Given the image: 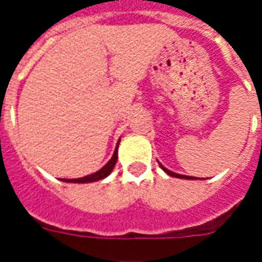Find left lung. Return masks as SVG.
<instances>
[{"instance_id":"left-lung-1","label":"left lung","mask_w":262,"mask_h":262,"mask_svg":"<svg viewBox=\"0 0 262 262\" xmlns=\"http://www.w3.org/2000/svg\"><path fill=\"white\" fill-rule=\"evenodd\" d=\"M160 167H161V168H163V170H164L165 172H167V174H168V176H171V177H176V178H184V180H196L195 177L181 176V174H177V172H172V171L167 170V168H165V167H163V165H161V164H160Z\"/></svg>"}]
</instances>
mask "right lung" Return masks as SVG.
<instances>
[{"label":"right lung","mask_w":262,"mask_h":262,"mask_svg":"<svg viewBox=\"0 0 262 262\" xmlns=\"http://www.w3.org/2000/svg\"><path fill=\"white\" fill-rule=\"evenodd\" d=\"M118 144H119V142H118ZM116 160H118V146H116V148H115L112 159L109 160L108 163L103 165L101 170H98L97 172H94V174H91V176L82 177V178H74V180H66V178H61V181L85 184V182H95V181H99V180H103V178H106V177L112 172L115 164H116Z\"/></svg>","instance_id":"right-lung-1"}]
</instances>
